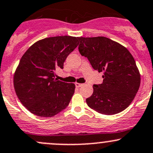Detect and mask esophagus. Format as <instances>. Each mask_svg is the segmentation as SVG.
<instances>
[{
  "label": "esophagus",
  "instance_id": "1",
  "mask_svg": "<svg viewBox=\"0 0 153 153\" xmlns=\"http://www.w3.org/2000/svg\"><path fill=\"white\" fill-rule=\"evenodd\" d=\"M75 86H76L77 88H79V87H80L82 85H83L82 83H75Z\"/></svg>",
  "mask_w": 153,
  "mask_h": 153
}]
</instances>
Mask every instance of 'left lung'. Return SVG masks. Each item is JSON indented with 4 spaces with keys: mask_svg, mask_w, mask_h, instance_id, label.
I'll list each match as a JSON object with an SVG mask.
<instances>
[{
    "mask_svg": "<svg viewBox=\"0 0 153 153\" xmlns=\"http://www.w3.org/2000/svg\"><path fill=\"white\" fill-rule=\"evenodd\" d=\"M78 50L92 68L104 75L102 84L94 85L86 99L88 106L104 115L123 111L135 97L140 85V74L135 60L126 47L106 37L78 38Z\"/></svg>",
    "mask_w": 153,
    "mask_h": 153,
    "instance_id": "8db88e82",
    "label": "left lung"
}]
</instances>
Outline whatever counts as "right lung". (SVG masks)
I'll list each match as a JSON object with an SVG mask.
<instances>
[{
	"instance_id": "right-lung-1",
	"label": "right lung",
	"mask_w": 153,
	"mask_h": 153,
	"mask_svg": "<svg viewBox=\"0 0 153 153\" xmlns=\"http://www.w3.org/2000/svg\"><path fill=\"white\" fill-rule=\"evenodd\" d=\"M78 38L56 36L37 41L27 50L14 75L16 95L30 112L39 117H52L68 106L74 83L55 78L57 68L78 46Z\"/></svg>"
}]
</instances>
